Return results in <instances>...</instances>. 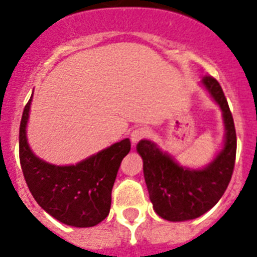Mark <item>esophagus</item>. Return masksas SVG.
Listing matches in <instances>:
<instances>
[{
  "label": "esophagus",
  "mask_w": 257,
  "mask_h": 257,
  "mask_svg": "<svg viewBox=\"0 0 257 257\" xmlns=\"http://www.w3.org/2000/svg\"><path fill=\"white\" fill-rule=\"evenodd\" d=\"M149 131L148 128H145V126H139V128H135L131 132V140H132L133 144H136L137 141L143 140L145 137H148Z\"/></svg>",
  "instance_id": "34e87169"
}]
</instances>
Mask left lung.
Returning a JSON list of instances; mask_svg holds the SVG:
<instances>
[{"instance_id": "left-lung-1", "label": "left lung", "mask_w": 257, "mask_h": 257, "mask_svg": "<svg viewBox=\"0 0 257 257\" xmlns=\"http://www.w3.org/2000/svg\"><path fill=\"white\" fill-rule=\"evenodd\" d=\"M201 85L221 109L225 128L223 148L209 164L200 169L183 167L149 140H141L136 147L143 159L153 209L168 221L197 219L215 207L227 189L235 167L236 131L227 98L219 82L211 76L204 77Z\"/></svg>"}]
</instances>
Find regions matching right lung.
<instances>
[{"label":"right lung","mask_w":257,"mask_h":257,"mask_svg":"<svg viewBox=\"0 0 257 257\" xmlns=\"http://www.w3.org/2000/svg\"><path fill=\"white\" fill-rule=\"evenodd\" d=\"M32 97L20 124V161L29 191L38 205L58 221L70 227H94L109 215L113 184L121 161L131 151V141L124 139L76 165L46 163L32 152L26 139Z\"/></svg>","instance_id":"1"}]
</instances>
